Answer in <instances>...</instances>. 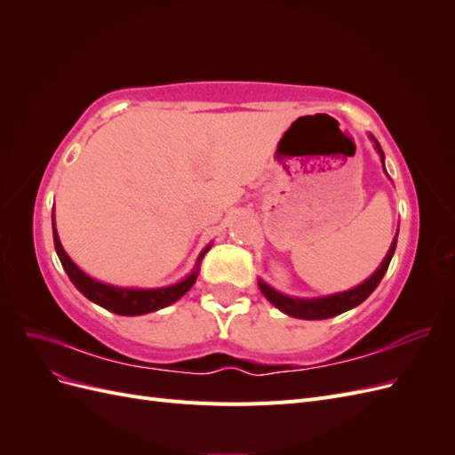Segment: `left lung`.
Masks as SVG:
<instances>
[{"instance_id": "left-lung-1", "label": "left lung", "mask_w": 455, "mask_h": 455, "mask_svg": "<svg viewBox=\"0 0 455 455\" xmlns=\"http://www.w3.org/2000/svg\"><path fill=\"white\" fill-rule=\"evenodd\" d=\"M371 142H374L378 154L381 157V163H383V171H385V156L381 151V146L379 142L374 139V136L370 134ZM387 172V171H385ZM398 235V233H396ZM395 249H396V237L393 239L391 243V249L387 252V256L383 258L381 266L374 271V275H371L370 279H366L363 284L351 288V291H346V292H338V294H330V296H324V298H292V296H286V294H281L275 291V288H271L267 283L264 281H258V286L261 294H264L271 304L281 309L283 313L291 315V316H296V319H306V321H321V319H330V316H336L343 311H349L353 307H356L359 304H363V301L376 291L378 284L381 283L385 271H387L389 264H391V258L395 254Z\"/></svg>"}]
</instances>
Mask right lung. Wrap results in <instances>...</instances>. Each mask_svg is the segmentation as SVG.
I'll use <instances>...</instances> for the list:
<instances>
[{
    "instance_id": "add662e5",
    "label": "right lung",
    "mask_w": 455,
    "mask_h": 455,
    "mask_svg": "<svg viewBox=\"0 0 455 455\" xmlns=\"http://www.w3.org/2000/svg\"><path fill=\"white\" fill-rule=\"evenodd\" d=\"M52 239H54V249H57L60 264L77 291L87 299L94 301L96 306H100L116 315H125V316L146 315V313L167 307V306L174 304L176 299H180L189 291V288L196 284L201 259L211 249V246H206V249L197 258L196 269L191 271L188 277L180 283L171 284V286H163V288H123V286H114V284H106V283L96 281L74 264L72 258L66 254V251L60 244L57 228H54V214H52Z\"/></svg>"
}]
</instances>
